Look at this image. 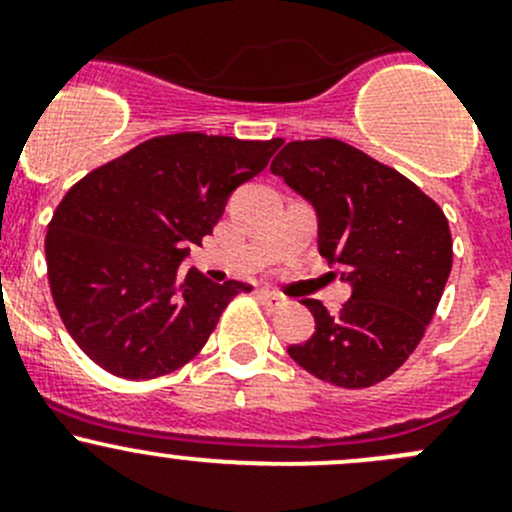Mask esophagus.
Segmentation results:
<instances>
[{
	"label": "esophagus",
	"instance_id": "34e87169",
	"mask_svg": "<svg viewBox=\"0 0 512 512\" xmlns=\"http://www.w3.org/2000/svg\"><path fill=\"white\" fill-rule=\"evenodd\" d=\"M258 298H261L263 306L268 308H281L283 303H286V298H283L281 293L271 291V288H258Z\"/></svg>",
	"mask_w": 512,
	"mask_h": 512
}]
</instances>
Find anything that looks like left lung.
<instances>
[{"label":"left lung","mask_w":512,"mask_h":512,"mask_svg":"<svg viewBox=\"0 0 512 512\" xmlns=\"http://www.w3.org/2000/svg\"><path fill=\"white\" fill-rule=\"evenodd\" d=\"M271 174L311 204L318 254L351 286L336 316L303 301L316 331L288 356L333 386H376L416 351L438 308L453 266L448 219L413 181L338 139L291 141Z\"/></svg>","instance_id":"obj_1"}]
</instances>
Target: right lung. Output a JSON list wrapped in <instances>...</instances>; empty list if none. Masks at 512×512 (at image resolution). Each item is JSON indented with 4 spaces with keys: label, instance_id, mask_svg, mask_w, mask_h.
I'll return each mask as SVG.
<instances>
[{
    "label": "right lung",
    "instance_id": "right-lung-1",
    "mask_svg": "<svg viewBox=\"0 0 512 512\" xmlns=\"http://www.w3.org/2000/svg\"><path fill=\"white\" fill-rule=\"evenodd\" d=\"M278 146L281 139L156 136L67 191L44 244L49 286L69 336L96 366L146 381L204 348L231 298L251 286L214 283L181 263Z\"/></svg>",
    "mask_w": 512,
    "mask_h": 512
}]
</instances>
